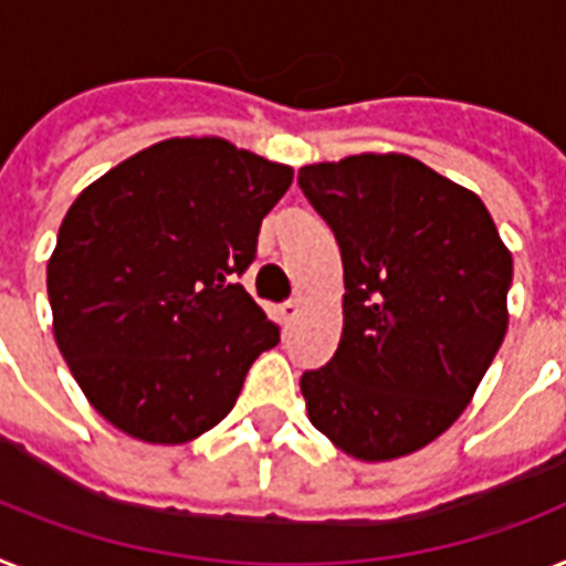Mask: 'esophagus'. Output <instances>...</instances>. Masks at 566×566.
<instances>
[{"instance_id":"obj_1","label":"esophagus","mask_w":566,"mask_h":566,"mask_svg":"<svg viewBox=\"0 0 566 566\" xmlns=\"http://www.w3.org/2000/svg\"><path fill=\"white\" fill-rule=\"evenodd\" d=\"M280 315H283V321H286V324H292L294 317L301 315V301H297V297H292V301L283 303V306H280Z\"/></svg>"}]
</instances>
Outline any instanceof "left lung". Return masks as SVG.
<instances>
[{
	"mask_svg": "<svg viewBox=\"0 0 566 566\" xmlns=\"http://www.w3.org/2000/svg\"><path fill=\"white\" fill-rule=\"evenodd\" d=\"M297 181L344 263L338 349L301 378L310 422L356 460L413 454L460 419L501 349L512 254L480 196L419 158L361 153Z\"/></svg>",
	"mask_w": 566,
	"mask_h": 566,
	"instance_id": "left-lung-1",
	"label": "left lung"
}]
</instances>
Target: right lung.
Returning <instances> with one entry per match:
<instances>
[{"label":"right lung","mask_w":566,"mask_h":566,"mask_svg":"<svg viewBox=\"0 0 566 566\" xmlns=\"http://www.w3.org/2000/svg\"><path fill=\"white\" fill-rule=\"evenodd\" d=\"M292 176L226 138H167L74 199L45 280L54 340L118 431L153 446L202 437L277 344L237 277Z\"/></svg>","instance_id":"right-lung-1"}]
</instances>
